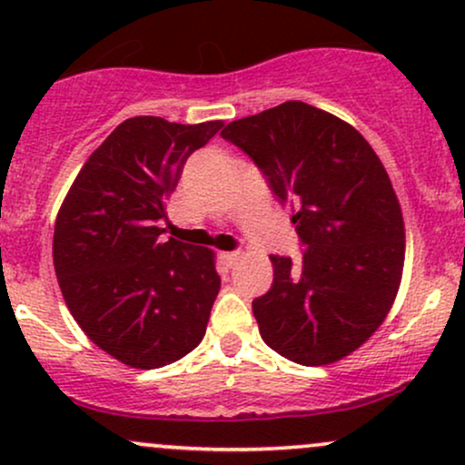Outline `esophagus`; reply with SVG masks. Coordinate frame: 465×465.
<instances>
[{
  "label": "esophagus",
  "mask_w": 465,
  "mask_h": 465,
  "mask_svg": "<svg viewBox=\"0 0 465 465\" xmlns=\"http://www.w3.org/2000/svg\"><path fill=\"white\" fill-rule=\"evenodd\" d=\"M240 258V253L238 251H223L221 253V260H223V264L227 266V269H232L233 264H236V260Z\"/></svg>",
  "instance_id": "obj_1"
}]
</instances>
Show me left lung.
<instances>
[{"instance_id":"obj_1","label":"left lung","mask_w":465,"mask_h":465,"mask_svg":"<svg viewBox=\"0 0 465 465\" xmlns=\"http://www.w3.org/2000/svg\"><path fill=\"white\" fill-rule=\"evenodd\" d=\"M258 165L303 244L271 255L273 284L253 300L264 343L300 365H328L376 332L404 266V223L385 165L354 126L288 100L221 133Z\"/></svg>"}]
</instances>
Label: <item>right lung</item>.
Wrapping results in <instances>:
<instances>
[{
    "mask_svg": "<svg viewBox=\"0 0 465 465\" xmlns=\"http://www.w3.org/2000/svg\"><path fill=\"white\" fill-rule=\"evenodd\" d=\"M223 122L137 115L100 143L69 188L54 227V269L69 312L114 359L170 365L201 343L221 288L214 253L157 227L194 151Z\"/></svg>",
    "mask_w": 465,
    "mask_h": 465,
    "instance_id": "add662e5",
    "label": "right lung"
}]
</instances>
